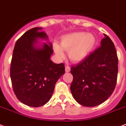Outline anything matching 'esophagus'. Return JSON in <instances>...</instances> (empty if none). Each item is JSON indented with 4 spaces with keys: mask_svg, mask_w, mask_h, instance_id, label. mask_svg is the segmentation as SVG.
I'll list each match as a JSON object with an SVG mask.
<instances>
[{
    "mask_svg": "<svg viewBox=\"0 0 126 126\" xmlns=\"http://www.w3.org/2000/svg\"><path fill=\"white\" fill-rule=\"evenodd\" d=\"M65 72H69L71 70L70 69V67H69L68 65H65Z\"/></svg>",
    "mask_w": 126,
    "mask_h": 126,
    "instance_id": "34e87169",
    "label": "esophagus"
}]
</instances>
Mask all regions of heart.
I'll use <instances>...</instances> for the list:
<instances>
[{"label":"heart","mask_w":126,"mask_h":126,"mask_svg":"<svg viewBox=\"0 0 126 126\" xmlns=\"http://www.w3.org/2000/svg\"><path fill=\"white\" fill-rule=\"evenodd\" d=\"M96 44V37L92 33L75 32L63 36L60 45L54 44L53 49L60 59L64 57L62 49L68 51L71 61L77 62L86 59L94 49Z\"/></svg>","instance_id":"obj_1"}]
</instances>
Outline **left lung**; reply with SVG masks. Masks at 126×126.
Segmentation results:
<instances>
[{
	"mask_svg": "<svg viewBox=\"0 0 126 126\" xmlns=\"http://www.w3.org/2000/svg\"><path fill=\"white\" fill-rule=\"evenodd\" d=\"M104 35L100 46L71 67L73 77L71 91L77 102L84 106H96L106 101L117 84V51L110 37Z\"/></svg>",
	"mask_w": 126,
	"mask_h": 126,
	"instance_id": "obj_1",
	"label": "left lung"
}]
</instances>
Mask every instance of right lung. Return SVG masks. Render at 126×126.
<instances>
[{
    "mask_svg": "<svg viewBox=\"0 0 126 126\" xmlns=\"http://www.w3.org/2000/svg\"><path fill=\"white\" fill-rule=\"evenodd\" d=\"M41 28L28 30L15 45L10 67L13 89L16 98L31 107H40L49 100L57 80L65 73L63 63L55 64L50 60L52 44L44 43L37 47L38 38H46Z\"/></svg>",
    "mask_w": 126,
    "mask_h": 126,
    "instance_id": "obj_1",
    "label": "right lung"
}]
</instances>
